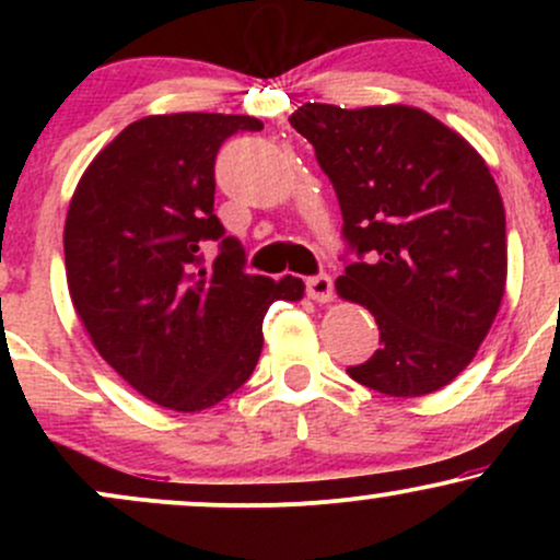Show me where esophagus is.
I'll list each match as a JSON object with an SVG mask.
<instances>
[{
    "label": "esophagus",
    "instance_id": "obj_1",
    "mask_svg": "<svg viewBox=\"0 0 560 560\" xmlns=\"http://www.w3.org/2000/svg\"><path fill=\"white\" fill-rule=\"evenodd\" d=\"M307 287V294H311L316 302H331L334 300V279L329 273H318V276H311V279L305 281Z\"/></svg>",
    "mask_w": 560,
    "mask_h": 560
}]
</instances>
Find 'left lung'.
Segmentation results:
<instances>
[{
    "mask_svg": "<svg viewBox=\"0 0 560 560\" xmlns=\"http://www.w3.org/2000/svg\"><path fill=\"white\" fill-rule=\"evenodd\" d=\"M342 208L337 292L374 313L378 350L347 374L389 397L445 387L471 363L505 292V210L471 144L419 107L289 118Z\"/></svg>",
    "mask_w": 560,
    "mask_h": 560,
    "instance_id": "obj_1",
    "label": "left lung"
}]
</instances>
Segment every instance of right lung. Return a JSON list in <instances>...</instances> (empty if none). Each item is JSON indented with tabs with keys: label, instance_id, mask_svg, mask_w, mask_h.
<instances>
[{
	"label": "right lung",
	"instance_id": "add662e5",
	"mask_svg": "<svg viewBox=\"0 0 560 560\" xmlns=\"http://www.w3.org/2000/svg\"><path fill=\"white\" fill-rule=\"evenodd\" d=\"M260 128L249 115H150L94 158L70 199L75 313L100 355L163 408L195 413L240 389L258 365L268 305L305 289L244 271V247L213 210L218 150ZM205 241L219 242L213 269Z\"/></svg>",
	"mask_w": 560,
	"mask_h": 560
}]
</instances>
